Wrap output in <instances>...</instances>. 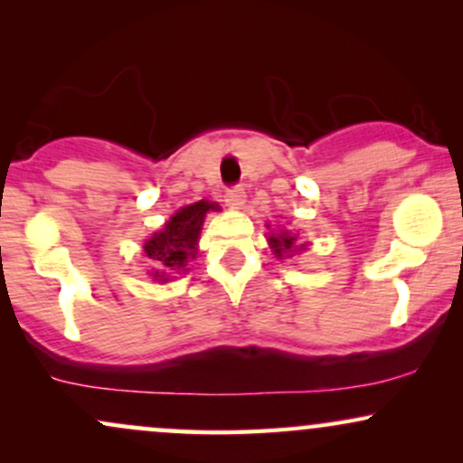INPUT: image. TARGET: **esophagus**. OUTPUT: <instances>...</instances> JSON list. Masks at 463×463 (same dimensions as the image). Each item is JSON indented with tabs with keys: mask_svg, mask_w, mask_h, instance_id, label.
I'll use <instances>...</instances> for the list:
<instances>
[{
	"mask_svg": "<svg viewBox=\"0 0 463 463\" xmlns=\"http://www.w3.org/2000/svg\"><path fill=\"white\" fill-rule=\"evenodd\" d=\"M243 200H246V191H243L241 184H235V187L226 189L228 206H232V209H239V206H243Z\"/></svg>",
	"mask_w": 463,
	"mask_h": 463,
	"instance_id": "1",
	"label": "esophagus"
}]
</instances>
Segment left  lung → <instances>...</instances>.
I'll list each match as a JSON object with an SVG mask.
<instances>
[{"label": "left lung", "instance_id": "8db88e82", "mask_svg": "<svg viewBox=\"0 0 463 463\" xmlns=\"http://www.w3.org/2000/svg\"><path fill=\"white\" fill-rule=\"evenodd\" d=\"M269 243H272L276 257H291L296 252V237L289 235V232H280V235L269 237ZM302 250V248H300Z\"/></svg>", "mask_w": 463, "mask_h": 463}]
</instances>
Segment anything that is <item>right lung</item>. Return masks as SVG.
Returning <instances> with one entry per match:
<instances>
[{"instance_id":"1","label":"right lung","mask_w":463,"mask_h":463,"mask_svg":"<svg viewBox=\"0 0 463 463\" xmlns=\"http://www.w3.org/2000/svg\"><path fill=\"white\" fill-rule=\"evenodd\" d=\"M220 206L211 202L200 200L195 204L183 206L172 220L165 224L161 232H156L146 243V254L152 259L154 274L158 280H167L163 276L180 272L187 265V259L195 257L198 252V235L206 211H217Z\"/></svg>"}]
</instances>
